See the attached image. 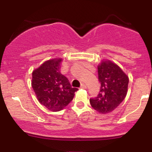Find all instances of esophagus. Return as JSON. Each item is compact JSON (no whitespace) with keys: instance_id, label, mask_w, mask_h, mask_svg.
Wrapping results in <instances>:
<instances>
[{"instance_id":"34e87169","label":"esophagus","mask_w":152,"mask_h":152,"mask_svg":"<svg viewBox=\"0 0 152 152\" xmlns=\"http://www.w3.org/2000/svg\"><path fill=\"white\" fill-rule=\"evenodd\" d=\"M81 88H86V84H85V83H82L81 84Z\"/></svg>"}]
</instances>
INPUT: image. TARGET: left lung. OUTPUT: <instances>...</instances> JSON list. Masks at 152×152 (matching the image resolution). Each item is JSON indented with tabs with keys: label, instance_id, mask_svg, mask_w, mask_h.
<instances>
[{
	"label": "left lung",
	"instance_id": "left-lung-1",
	"mask_svg": "<svg viewBox=\"0 0 152 152\" xmlns=\"http://www.w3.org/2000/svg\"><path fill=\"white\" fill-rule=\"evenodd\" d=\"M100 93L90 104L100 114H108L118 106L128 91L129 77L115 63L104 60L98 66Z\"/></svg>",
	"mask_w": 152,
	"mask_h": 152
}]
</instances>
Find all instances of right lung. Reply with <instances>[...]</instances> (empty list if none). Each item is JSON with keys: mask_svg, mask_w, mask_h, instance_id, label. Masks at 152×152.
Wrapping results in <instances>:
<instances>
[{"mask_svg": "<svg viewBox=\"0 0 152 152\" xmlns=\"http://www.w3.org/2000/svg\"><path fill=\"white\" fill-rule=\"evenodd\" d=\"M62 58L46 61L32 73L31 85L40 104L51 111H58L74 99L78 88H72L61 74Z\"/></svg>", "mask_w": 152, "mask_h": 152, "instance_id": "1", "label": "right lung"}]
</instances>
